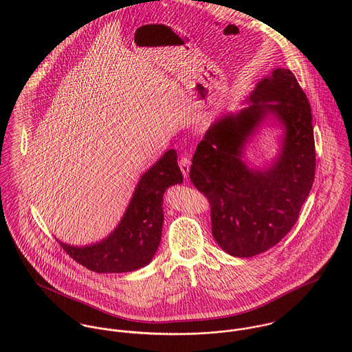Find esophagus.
<instances>
[{"mask_svg": "<svg viewBox=\"0 0 352 352\" xmlns=\"http://www.w3.org/2000/svg\"><path fill=\"white\" fill-rule=\"evenodd\" d=\"M179 165H180V169H182L183 176H184L186 179H188V175H190V166H191V160H190L188 157L183 155V157L180 158Z\"/></svg>", "mask_w": 352, "mask_h": 352, "instance_id": "34e87169", "label": "esophagus"}]
</instances>
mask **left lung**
I'll list each match as a JSON object with an SVG mask.
<instances>
[{
  "label": "left lung",
  "instance_id": "left-lung-1",
  "mask_svg": "<svg viewBox=\"0 0 352 352\" xmlns=\"http://www.w3.org/2000/svg\"><path fill=\"white\" fill-rule=\"evenodd\" d=\"M245 102L211 124L190 169L210 201L212 237L234 257L265 252L292 230L316 170L311 108L289 69L278 67L258 81ZM268 117L284 130L281 149L271 164L252 168L243 151Z\"/></svg>",
  "mask_w": 352,
  "mask_h": 352
}]
</instances>
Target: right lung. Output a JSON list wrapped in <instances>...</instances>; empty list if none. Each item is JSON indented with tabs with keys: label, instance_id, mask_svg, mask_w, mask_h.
<instances>
[{
	"label": "right lung",
	"instance_id": "1",
	"mask_svg": "<svg viewBox=\"0 0 352 352\" xmlns=\"http://www.w3.org/2000/svg\"><path fill=\"white\" fill-rule=\"evenodd\" d=\"M183 183L177 153L166 151L140 179L120 222L99 243L74 247L59 241L63 251L91 271L131 272L148 265L162 233V201L166 188Z\"/></svg>",
	"mask_w": 352,
	"mask_h": 352
}]
</instances>
